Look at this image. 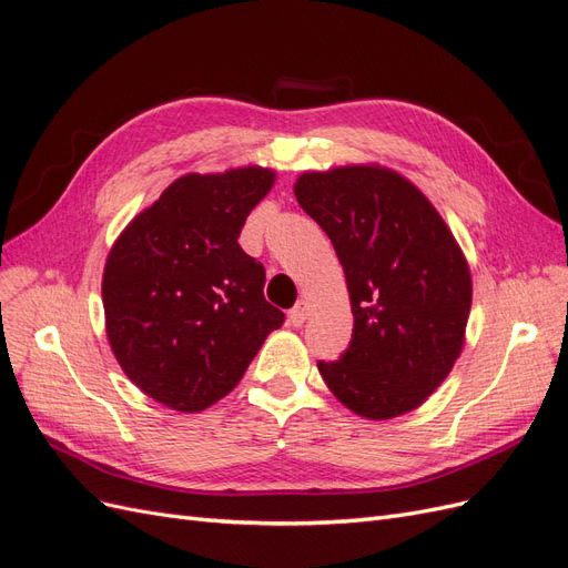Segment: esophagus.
I'll return each instance as SVG.
<instances>
[{
    "label": "esophagus",
    "instance_id": "esophagus-1",
    "mask_svg": "<svg viewBox=\"0 0 568 568\" xmlns=\"http://www.w3.org/2000/svg\"><path fill=\"white\" fill-rule=\"evenodd\" d=\"M307 320V301H298L294 307L288 311V322L294 326H301Z\"/></svg>",
    "mask_w": 568,
    "mask_h": 568
}]
</instances>
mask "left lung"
Wrapping results in <instances>:
<instances>
[{
	"instance_id": "left-lung-1",
	"label": "left lung",
	"mask_w": 568,
	"mask_h": 568,
	"mask_svg": "<svg viewBox=\"0 0 568 568\" xmlns=\"http://www.w3.org/2000/svg\"><path fill=\"white\" fill-rule=\"evenodd\" d=\"M294 194L332 239L346 272L353 338L324 384L355 415L384 422L417 409L450 374L471 311V272L450 227L390 168L303 173Z\"/></svg>"
}]
</instances>
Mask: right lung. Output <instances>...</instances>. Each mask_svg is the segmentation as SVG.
Listing matches in <instances>:
<instances>
[{"label":"right lung","instance_id":"obj_1","mask_svg":"<svg viewBox=\"0 0 568 568\" xmlns=\"http://www.w3.org/2000/svg\"><path fill=\"white\" fill-rule=\"evenodd\" d=\"M274 178L261 165L182 175L111 246L101 282L111 351L170 409L225 398L284 324L263 296L265 267L239 246Z\"/></svg>","mask_w":568,"mask_h":568}]
</instances>
